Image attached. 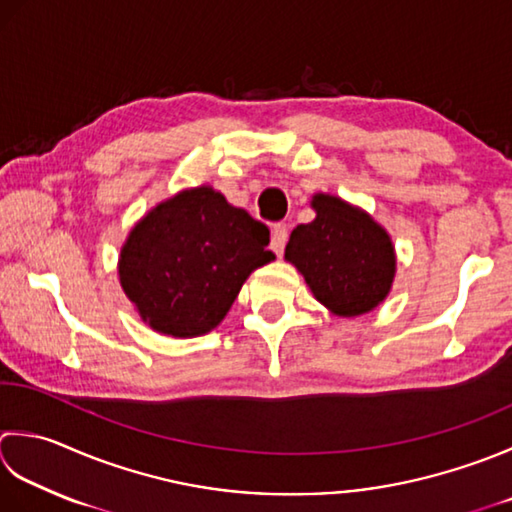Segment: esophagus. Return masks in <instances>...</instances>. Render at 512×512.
I'll return each instance as SVG.
<instances>
[{
  "instance_id": "34e87169",
  "label": "esophagus",
  "mask_w": 512,
  "mask_h": 512,
  "mask_svg": "<svg viewBox=\"0 0 512 512\" xmlns=\"http://www.w3.org/2000/svg\"><path fill=\"white\" fill-rule=\"evenodd\" d=\"M288 242V228L286 224H275L273 226V237H270V248L275 250V255L284 253V246Z\"/></svg>"
}]
</instances>
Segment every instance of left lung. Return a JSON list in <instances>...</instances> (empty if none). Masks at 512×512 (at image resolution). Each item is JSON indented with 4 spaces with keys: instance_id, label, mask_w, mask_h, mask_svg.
<instances>
[{
    "instance_id": "1",
    "label": "left lung",
    "mask_w": 512,
    "mask_h": 512,
    "mask_svg": "<svg viewBox=\"0 0 512 512\" xmlns=\"http://www.w3.org/2000/svg\"><path fill=\"white\" fill-rule=\"evenodd\" d=\"M317 217L299 224L286 244V262L304 275L319 304L339 317L370 313L395 279V246L366 210L335 195L317 193Z\"/></svg>"
}]
</instances>
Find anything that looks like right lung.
<instances>
[{"label":"right lung","mask_w":512,"mask_h":512,"mask_svg":"<svg viewBox=\"0 0 512 512\" xmlns=\"http://www.w3.org/2000/svg\"><path fill=\"white\" fill-rule=\"evenodd\" d=\"M270 230L210 186L157 204L119 253V284L162 335L199 337L219 326L255 268L273 262Z\"/></svg>","instance_id":"obj_1"}]
</instances>
